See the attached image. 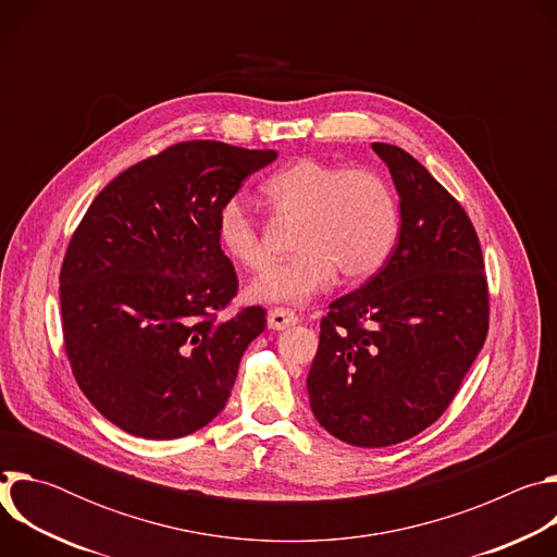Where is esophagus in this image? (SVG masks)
Segmentation results:
<instances>
[{
	"mask_svg": "<svg viewBox=\"0 0 557 557\" xmlns=\"http://www.w3.org/2000/svg\"><path fill=\"white\" fill-rule=\"evenodd\" d=\"M299 322V317L293 312V310H286V308H273L267 317V324L271 331H284V329H290Z\"/></svg>",
	"mask_w": 557,
	"mask_h": 557,
	"instance_id": "34e87169",
	"label": "esophagus"
}]
</instances>
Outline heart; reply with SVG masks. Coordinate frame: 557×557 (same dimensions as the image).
Returning a JSON list of instances; mask_svg holds the SVG:
<instances>
[{"mask_svg": "<svg viewBox=\"0 0 557 557\" xmlns=\"http://www.w3.org/2000/svg\"><path fill=\"white\" fill-rule=\"evenodd\" d=\"M269 202L288 218H299L288 260L267 269L247 295L262 304H306L331 286L337 271L346 280L372 275L392 253L399 235V207L372 170H346L320 158L299 161L264 183ZM218 243L245 269L260 271L271 256L249 209L231 198L218 209Z\"/></svg>", "mask_w": 557, "mask_h": 557, "instance_id": "1", "label": "heart"}]
</instances>
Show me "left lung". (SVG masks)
<instances>
[{
  "instance_id": "1",
  "label": "left lung",
  "mask_w": 557,
  "mask_h": 557,
  "mask_svg": "<svg viewBox=\"0 0 557 557\" xmlns=\"http://www.w3.org/2000/svg\"><path fill=\"white\" fill-rule=\"evenodd\" d=\"M401 207L399 243L361 288L335 299L308 370L310 410L335 438L387 447L451 404L490 329L479 235L406 149L372 143Z\"/></svg>"
}]
</instances>
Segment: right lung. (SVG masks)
Segmentation results:
<instances>
[{
    "mask_svg": "<svg viewBox=\"0 0 557 557\" xmlns=\"http://www.w3.org/2000/svg\"><path fill=\"white\" fill-rule=\"evenodd\" d=\"M277 158L187 140L119 174L74 231L61 267L63 342L90 404L127 434L170 441L211 423L260 306L218 320L237 293L218 209Z\"/></svg>",
    "mask_w": 557,
    "mask_h": 557,
    "instance_id": "add662e5",
    "label": "right lung"
}]
</instances>
